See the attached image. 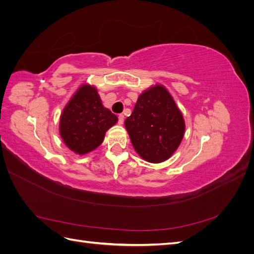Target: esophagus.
<instances>
[{"label": "esophagus", "instance_id": "34e87169", "mask_svg": "<svg viewBox=\"0 0 254 254\" xmlns=\"http://www.w3.org/2000/svg\"><path fill=\"white\" fill-rule=\"evenodd\" d=\"M119 123L120 124H123L124 123V114H119Z\"/></svg>", "mask_w": 254, "mask_h": 254}]
</instances>
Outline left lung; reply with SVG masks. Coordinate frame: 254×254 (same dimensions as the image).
<instances>
[{
  "instance_id": "1",
  "label": "left lung",
  "mask_w": 254,
  "mask_h": 254,
  "mask_svg": "<svg viewBox=\"0 0 254 254\" xmlns=\"http://www.w3.org/2000/svg\"><path fill=\"white\" fill-rule=\"evenodd\" d=\"M125 127L135 151L151 163L170 158L178 148L186 129L173 97L159 84L139 96Z\"/></svg>"
}]
</instances>
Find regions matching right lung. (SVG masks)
Masks as SVG:
<instances>
[{"instance_id":"add662e5","label":"right lung","mask_w":254,"mask_h":254,"mask_svg":"<svg viewBox=\"0 0 254 254\" xmlns=\"http://www.w3.org/2000/svg\"><path fill=\"white\" fill-rule=\"evenodd\" d=\"M118 117L102 104L94 87L83 84L64 109L60 135L68 148L79 155L95 149Z\"/></svg>"}]
</instances>
